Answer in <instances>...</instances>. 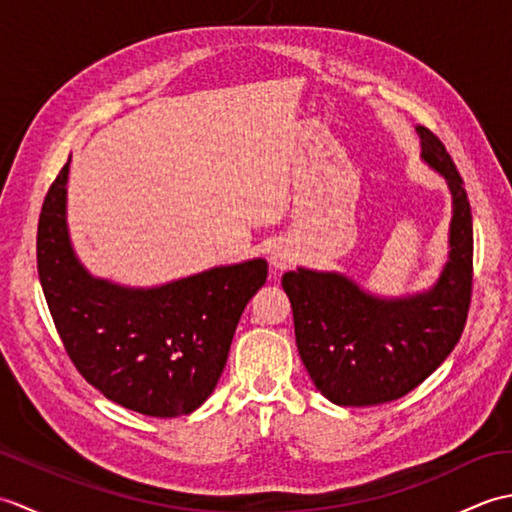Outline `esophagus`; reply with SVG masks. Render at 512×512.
Here are the masks:
<instances>
[{"label":"esophagus","instance_id":"34e87169","mask_svg":"<svg viewBox=\"0 0 512 512\" xmlns=\"http://www.w3.org/2000/svg\"><path fill=\"white\" fill-rule=\"evenodd\" d=\"M292 262H295V253H292V248L286 244L275 246L273 253H270V266L275 270H286Z\"/></svg>","mask_w":512,"mask_h":512}]
</instances>
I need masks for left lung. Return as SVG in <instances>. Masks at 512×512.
Here are the masks:
<instances>
[{
	"mask_svg": "<svg viewBox=\"0 0 512 512\" xmlns=\"http://www.w3.org/2000/svg\"><path fill=\"white\" fill-rule=\"evenodd\" d=\"M418 134L422 158L449 180L453 193L451 253L433 290L385 301L336 273L299 268L281 277L301 361L312 383L336 405L367 407L407 396L453 352L469 317L471 204L442 140L427 127H418Z\"/></svg>",
	"mask_w": 512,
	"mask_h": 512,
	"instance_id": "left-lung-1",
	"label": "left lung"
}]
</instances>
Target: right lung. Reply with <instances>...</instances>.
<instances>
[{"mask_svg":"<svg viewBox=\"0 0 512 512\" xmlns=\"http://www.w3.org/2000/svg\"><path fill=\"white\" fill-rule=\"evenodd\" d=\"M70 160L41 206L37 270L61 343L90 385L116 405L154 418L191 413L213 394L250 297L268 266L253 259L127 290L92 279L65 231Z\"/></svg>","mask_w":512,"mask_h":512,"instance_id":"obj_1","label":"right lung"}]
</instances>
